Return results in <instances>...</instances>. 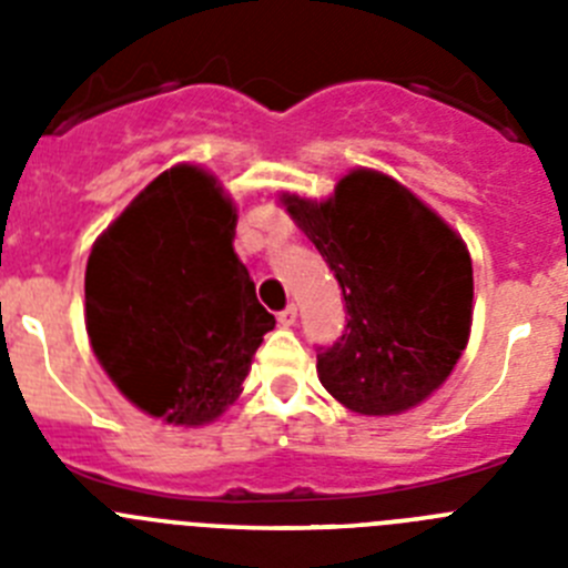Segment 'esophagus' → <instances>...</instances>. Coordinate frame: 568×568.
Wrapping results in <instances>:
<instances>
[{"instance_id": "esophagus-1", "label": "esophagus", "mask_w": 568, "mask_h": 568, "mask_svg": "<svg viewBox=\"0 0 568 568\" xmlns=\"http://www.w3.org/2000/svg\"><path fill=\"white\" fill-rule=\"evenodd\" d=\"M295 318H298V310H295L293 304H290L287 310H281V313H278V324H281V327H293Z\"/></svg>"}]
</instances>
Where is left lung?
Segmentation results:
<instances>
[{"instance_id":"left-lung-1","label":"left lung","mask_w":568,"mask_h":568,"mask_svg":"<svg viewBox=\"0 0 568 568\" xmlns=\"http://www.w3.org/2000/svg\"><path fill=\"white\" fill-rule=\"evenodd\" d=\"M344 293L346 333L318 353V378L358 415H400L449 378L471 327L464 239L393 175L358 168L329 199L281 193Z\"/></svg>"}]
</instances>
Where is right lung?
I'll list each match as a JSON object with an SVG mask.
<instances>
[{
	"mask_svg": "<svg viewBox=\"0 0 568 568\" xmlns=\"http://www.w3.org/2000/svg\"><path fill=\"white\" fill-rule=\"evenodd\" d=\"M235 204L213 173L155 175L90 250L84 327L119 393L150 418L204 426L241 395L275 318L233 250Z\"/></svg>",
	"mask_w": 568,
	"mask_h": 568,
	"instance_id": "1",
	"label": "right lung"
}]
</instances>
